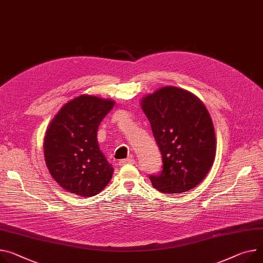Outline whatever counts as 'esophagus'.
<instances>
[{"label":"esophagus","instance_id":"1","mask_svg":"<svg viewBox=\"0 0 263 263\" xmlns=\"http://www.w3.org/2000/svg\"><path fill=\"white\" fill-rule=\"evenodd\" d=\"M135 160L133 158H127V159H122L119 161V165L120 166H123V165H126V164H134Z\"/></svg>","mask_w":263,"mask_h":263}]
</instances>
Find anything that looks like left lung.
I'll use <instances>...</instances> for the list:
<instances>
[{
    "label": "left lung",
    "mask_w": 263,
    "mask_h": 263,
    "mask_svg": "<svg viewBox=\"0 0 263 263\" xmlns=\"http://www.w3.org/2000/svg\"><path fill=\"white\" fill-rule=\"evenodd\" d=\"M154 138L162 155V171L151 175L161 193L180 194L197 186L211 170L216 138L210 114L192 92L165 86L142 100Z\"/></svg>",
    "instance_id": "8db88e82"
}]
</instances>
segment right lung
<instances>
[{
  "mask_svg": "<svg viewBox=\"0 0 263 263\" xmlns=\"http://www.w3.org/2000/svg\"><path fill=\"white\" fill-rule=\"evenodd\" d=\"M114 101L83 95L66 103L46 132L44 157L59 185L71 194L91 197L110 181L114 168L101 153L97 132Z\"/></svg>",
  "mask_w": 263,
  "mask_h": 263,
  "instance_id": "add662e5",
  "label": "right lung"
}]
</instances>
